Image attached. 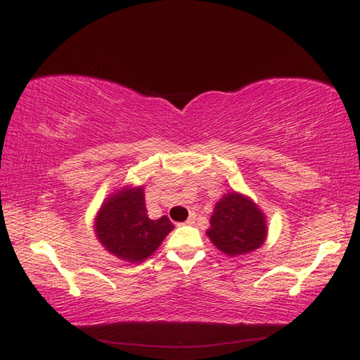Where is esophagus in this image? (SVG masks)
I'll return each instance as SVG.
<instances>
[{
    "mask_svg": "<svg viewBox=\"0 0 360 360\" xmlns=\"http://www.w3.org/2000/svg\"><path fill=\"white\" fill-rule=\"evenodd\" d=\"M195 221H197V216H195L193 212H192V214L187 217V221H186L184 224H187V225H193V224H195Z\"/></svg>",
    "mask_w": 360,
    "mask_h": 360,
    "instance_id": "esophagus-1",
    "label": "esophagus"
}]
</instances>
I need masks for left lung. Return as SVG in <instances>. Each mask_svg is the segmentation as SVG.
I'll use <instances>...</instances> for the list:
<instances>
[{"label":"left lung","instance_id":"left-lung-1","mask_svg":"<svg viewBox=\"0 0 360 360\" xmlns=\"http://www.w3.org/2000/svg\"><path fill=\"white\" fill-rule=\"evenodd\" d=\"M206 235L219 251L230 257L249 254L266 240V216L252 198L231 191L219 198Z\"/></svg>","mask_w":360,"mask_h":360}]
</instances>
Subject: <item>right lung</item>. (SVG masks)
Masks as SVG:
<instances>
[{
    "mask_svg": "<svg viewBox=\"0 0 360 360\" xmlns=\"http://www.w3.org/2000/svg\"><path fill=\"white\" fill-rule=\"evenodd\" d=\"M173 229L174 225L167 216L155 221L149 219L144 186L130 184L108 195L94 222L100 245L129 264L149 259Z\"/></svg>",
    "mask_w": 360,
    "mask_h": 360,
    "instance_id": "1",
    "label": "right lung"
}]
</instances>
